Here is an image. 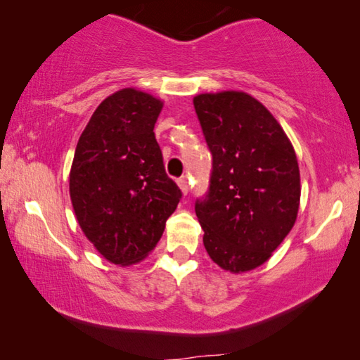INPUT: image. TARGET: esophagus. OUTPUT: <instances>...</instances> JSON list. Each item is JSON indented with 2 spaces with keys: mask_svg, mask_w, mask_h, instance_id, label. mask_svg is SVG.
Wrapping results in <instances>:
<instances>
[{
  "mask_svg": "<svg viewBox=\"0 0 360 360\" xmlns=\"http://www.w3.org/2000/svg\"><path fill=\"white\" fill-rule=\"evenodd\" d=\"M176 185H179L181 193H184V195L188 193V181H186V179H179V180H176Z\"/></svg>",
  "mask_w": 360,
  "mask_h": 360,
  "instance_id": "34e87169",
  "label": "esophagus"
}]
</instances>
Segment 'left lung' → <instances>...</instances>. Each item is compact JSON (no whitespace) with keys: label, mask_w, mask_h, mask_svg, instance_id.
Segmentation results:
<instances>
[{"label":"left lung","mask_w":360,"mask_h":360,"mask_svg":"<svg viewBox=\"0 0 360 360\" xmlns=\"http://www.w3.org/2000/svg\"><path fill=\"white\" fill-rule=\"evenodd\" d=\"M193 105L213 154L210 193L195 205L205 249L226 272H249L272 257L297 221V154L272 112L249 93H200Z\"/></svg>","instance_id":"left-lung-1"}]
</instances>
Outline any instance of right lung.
I'll use <instances>...</instances> for the list:
<instances>
[{
  "instance_id": "add662e5",
  "label": "right lung",
  "mask_w": 360,
  "mask_h": 360,
  "mask_svg": "<svg viewBox=\"0 0 360 360\" xmlns=\"http://www.w3.org/2000/svg\"><path fill=\"white\" fill-rule=\"evenodd\" d=\"M164 101L122 88L93 112L70 169V200L83 234L108 262L139 264L159 243L181 191L165 174L154 126Z\"/></svg>"
}]
</instances>
